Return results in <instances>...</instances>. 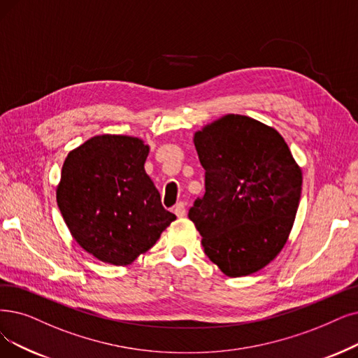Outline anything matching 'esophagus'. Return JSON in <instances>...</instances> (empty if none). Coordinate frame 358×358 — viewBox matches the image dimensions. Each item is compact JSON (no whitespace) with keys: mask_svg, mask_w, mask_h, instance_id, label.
I'll use <instances>...</instances> for the list:
<instances>
[{"mask_svg":"<svg viewBox=\"0 0 358 358\" xmlns=\"http://www.w3.org/2000/svg\"><path fill=\"white\" fill-rule=\"evenodd\" d=\"M173 213L178 217H183L185 214H187V206H185V203H178L173 208Z\"/></svg>","mask_w":358,"mask_h":358,"instance_id":"34e87169","label":"esophagus"}]
</instances>
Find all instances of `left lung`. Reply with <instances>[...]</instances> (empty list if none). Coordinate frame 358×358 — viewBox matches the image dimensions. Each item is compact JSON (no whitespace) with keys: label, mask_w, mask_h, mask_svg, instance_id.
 Wrapping results in <instances>:
<instances>
[{"label":"left lung","mask_w":358,"mask_h":358,"mask_svg":"<svg viewBox=\"0 0 358 358\" xmlns=\"http://www.w3.org/2000/svg\"><path fill=\"white\" fill-rule=\"evenodd\" d=\"M206 194L188 217L204 252L229 278L267 266L287 244L303 173L282 135L259 120L226 114L195 132Z\"/></svg>","instance_id":"left-lung-1"}]
</instances>
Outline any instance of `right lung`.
Returning a JSON list of instances; mask_svg holds the SVG:
<instances>
[{
  "label": "right lung",
  "mask_w": 358,
  "mask_h": 358,
  "mask_svg": "<svg viewBox=\"0 0 358 358\" xmlns=\"http://www.w3.org/2000/svg\"><path fill=\"white\" fill-rule=\"evenodd\" d=\"M150 147L126 135H98L71 150L57 204L78 244L99 262L126 266L176 220L145 173Z\"/></svg>",
  "instance_id": "add662e5"
}]
</instances>
